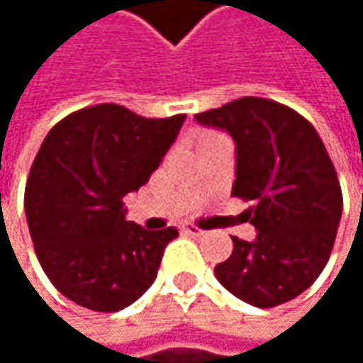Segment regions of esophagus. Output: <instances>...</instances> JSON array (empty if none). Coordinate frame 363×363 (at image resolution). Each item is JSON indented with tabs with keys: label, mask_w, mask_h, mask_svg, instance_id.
I'll list each match as a JSON object with an SVG mask.
<instances>
[{
	"label": "esophagus",
	"mask_w": 363,
	"mask_h": 363,
	"mask_svg": "<svg viewBox=\"0 0 363 363\" xmlns=\"http://www.w3.org/2000/svg\"><path fill=\"white\" fill-rule=\"evenodd\" d=\"M182 233H186V235H195V238H201L206 231H203L201 227H197V225H182Z\"/></svg>",
	"instance_id": "34e87169"
}]
</instances>
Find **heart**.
Here are the masks:
<instances>
[{
    "instance_id": "b5f03b06",
    "label": "heart",
    "mask_w": 363,
    "mask_h": 363,
    "mask_svg": "<svg viewBox=\"0 0 363 363\" xmlns=\"http://www.w3.org/2000/svg\"><path fill=\"white\" fill-rule=\"evenodd\" d=\"M210 136H214V132H203V134H199V143L206 140V138H210Z\"/></svg>"
}]
</instances>
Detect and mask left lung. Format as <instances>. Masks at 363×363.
Wrapping results in <instances>:
<instances>
[{
    "instance_id": "8db88e82",
    "label": "left lung",
    "mask_w": 363,
    "mask_h": 363,
    "mask_svg": "<svg viewBox=\"0 0 363 363\" xmlns=\"http://www.w3.org/2000/svg\"><path fill=\"white\" fill-rule=\"evenodd\" d=\"M238 145L231 195L252 201L244 212L256 240L233 238L216 279L254 307H277L305 292L324 271L342 212V191L318 130L294 109L244 96L197 113Z\"/></svg>"
}]
</instances>
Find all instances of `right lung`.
<instances>
[{
  "label": "right lung",
  "instance_id": "1",
  "mask_svg": "<svg viewBox=\"0 0 363 363\" xmlns=\"http://www.w3.org/2000/svg\"><path fill=\"white\" fill-rule=\"evenodd\" d=\"M182 121L184 115L151 119L105 103L48 132L27 179L25 210L37 260L69 301L111 313L155 281L179 231L125 220L123 197L157 170Z\"/></svg>",
  "mask_w": 363,
  "mask_h": 363
}]
</instances>
